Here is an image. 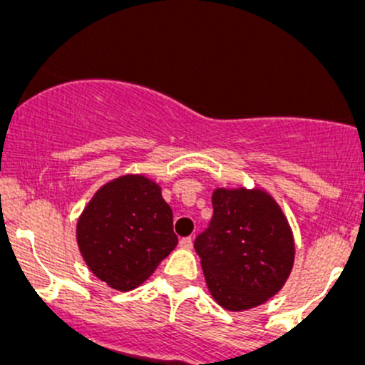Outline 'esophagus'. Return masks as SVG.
<instances>
[{
  "label": "esophagus",
  "instance_id": "1",
  "mask_svg": "<svg viewBox=\"0 0 365 365\" xmlns=\"http://www.w3.org/2000/svg\"><path fill=\"white\" fill-rule=\"evenodd\" d=\"M192 245H194V240H192L190 237H187V238H182V240H180V247H182V249H187V250H190V249H192Z\"/></svg>",
  "mask_w": 365,
  "mask_h": 365
}]
</instances>
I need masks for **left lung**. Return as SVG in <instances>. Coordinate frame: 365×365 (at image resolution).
<instances>
[{"label":"left lung","instance_id":"obj_1","mask_svg":"<svg viewBox=\"0 0 365 365\" xmlns=\"http://www.w3.org/2000/svg\"><path fill=\"white\" fill-rule=\"evenodd\" d=\"M212 220L195 238L207 290L221 307L249 311L274 297L295 261L287 216L264 188H215Z\"/></svg>","mask_w":365,"mask_h":365}]
</instances>
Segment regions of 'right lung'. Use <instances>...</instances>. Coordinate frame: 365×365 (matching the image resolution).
I'll return each mask as SVG.
<instances>
[{
  "mask_svg": "<svg viewBox=\"0 0 365 365\" xmlns=\"http://www.w3.org/2000/svg\"><path fill=\"white\" fill-rule=\"evenodd\" d=\"M178 244L159 183L121 175L92 195L77 221V245L91 273L118 292L142 284Z\"/></svg>",
  "mask_w": 365,
  "mask_h": 365,
  "instance_id": "obj_1",
  "label": "right lung"
}]
</instances>
